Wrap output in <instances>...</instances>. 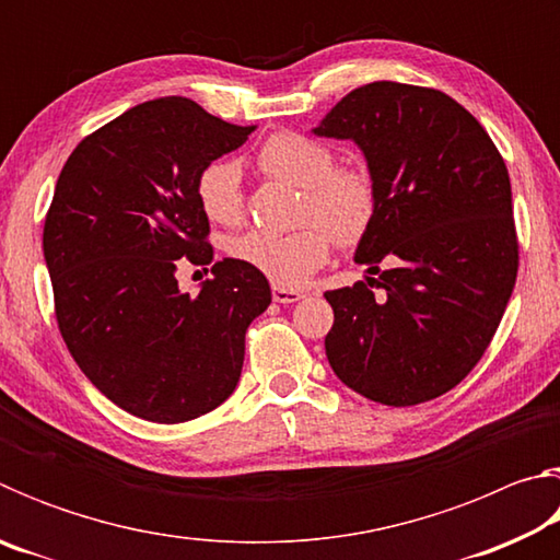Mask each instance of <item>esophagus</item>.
Here are the masks:
<instances>
[{
	"label": "esophagus",
	"instance_id": "obj_1",
	"mask_svg": "<svg viewBox=\"0 0 560 560\" xmlns=\"http://www.w3.org/2000/svg\"><path fill=\"white\" fill-rule=\"evenodd\" d=\"M271 296H273V301H277V303H296V301L303 299V291H299V289H287V287H277V283H273Z\"/></svg>",
	"mask_w": 560,
	"mask_h": 560
}]
</instances>
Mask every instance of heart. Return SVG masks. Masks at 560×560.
<instances>
[{
	"label": "heart",
	"mask_w": 560,
	"mask_h": 560,
	"mask_svg": "<svg viewBox=\"0 0 560 560\" xmlns=\"http://www.w3.org/2000/svg\"><path fill=\"white\" fill-rule=\"evenodd\" d=\"M259 163L269 175L303 189L299 207L301 230L277 234L252 230L230 242L232 257L264 273L277 287H299L328 259L330 234L338 242H358L368 232L377 189L360 167H334V153L301 132H279L261 148ZM197 200L217 224H236L244 214L240 167L214 160L197 177Z\"/></svg>",
	"instance_id": "heart-1"
}]
</instances>
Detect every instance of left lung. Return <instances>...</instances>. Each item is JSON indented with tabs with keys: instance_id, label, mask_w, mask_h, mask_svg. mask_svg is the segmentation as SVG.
I'll return each mask as SVG.
<instances>
[{
	"instance_id": "1",
	"label": "left lung",
	"mask_w": 560,
	"mask_h": 560,
	"mask_svg": "<svg viewBox=\"0 0 560 560\" xmlns=\"http://www.w3.org/2000/svg\"><path fill=\"white\" fill-rule=\"evenodd\" d=\"M311 132L355 143L377 189L353 257L377 279L326 291L328 363L373 402L440 397L485 355L516 283L504 160L447 93L395 81L350 91Z\"/></svg>"
}]
</instances>
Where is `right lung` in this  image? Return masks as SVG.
Masks as SVG:
<instances>
[{
	"label": "right lung",
	"mask_w": 560,
	"mask_h": 560,
	"mask_svg": "<svg viewBox=\"0 0 560 560\" xmlns=\"http://www.w3.org/2000/svg\"><path fill=\"white\" fill-rule=\"evenodd\" d=\"M257 126L183 96L130 108L83 138L56 179L44 224L56 320L83 375L122 410L177 424L234 393L246 328L271 303L264 273L236 259L189 296L177 267L210 264L202 170Z\"/></svg>",
	"instance_id": "right-lung-1"
}]
</instances>
